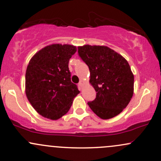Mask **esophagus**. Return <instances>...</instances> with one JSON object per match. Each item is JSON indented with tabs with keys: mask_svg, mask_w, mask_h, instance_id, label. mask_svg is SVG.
Here are the masks:
<instances>
[{
	"mask_svg": "<svg viewBox=\"0 0 161 161\" xmlns=\"http://www.w3.org/2000/svg\"><path fill=\"white\" fill-rule=\"evenodd\" d=\"M83 84H84V81L82 80H80V83H79V86H80V87H82Z\"/></svg>",
	"mask_w": 161,
	"mask_h": 161,
	"instance_id": "esophagus-1",
	"label": "esophagus"
}]
</instances>
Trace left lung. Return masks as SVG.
<instances>
[{"label": "left lung", "mask_w": 161, "mask_h": 161, "mask_svg": "<svg viewBox=\"0 0 161 161\" xmlns=\"http://www.w3.org/2000/svg\"><path fill=\"white\" fill-rule=\"evenodd\" d=\"M78 53L89 67L90 82L96 98L87 102L100 118H112L123 112L133 94L134 76L123 56L106 46L84 45Z\"/></svg>", "instance_id": "8db88e82"}]
</instances>
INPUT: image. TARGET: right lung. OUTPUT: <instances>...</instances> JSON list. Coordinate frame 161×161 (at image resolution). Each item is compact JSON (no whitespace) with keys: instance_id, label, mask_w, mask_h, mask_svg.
<instances>
[{"instance_id":"right-lung-1","label":"right lung","mask_w":161,"mask_h":161,"mask_svg":"<svg viewBox=\"0 0 161 161\" xmlns=\"http://www.w3.org/2000/svg\"><path fill=\"white\" fill-rule=\"evenodd\" d=\"M76 52L69 44H52L31 59L25 74V93L38 114L58 119L66 114L80 93L71 81L69 62Z\"/></svg>"}]
</instances>
